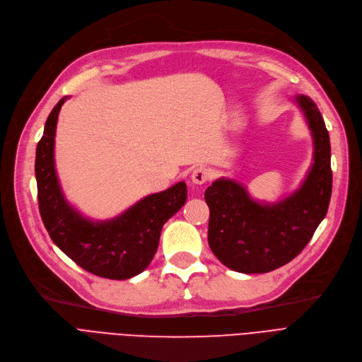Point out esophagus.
I'll return each mask as SVG.
<instances>
[{
	"label": "esophagus",
	"instance_id": "34e87169",
	"mask_svg": "<svg viewBox=\"0 0 362 362\" xmlns=\"http://www.w3.org/2000/svg\"><path fill=\"white\" fill-rule=\"evenodd\" d=\"M192 182L196 184V185H202L205 184L208 180H209V170L204 166L200 168H194L193 172H192V177H190Z\"/></svg>",
	"mask_w": 362,
	"mask_h": 362
}]
</instances>
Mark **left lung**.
I'll list each match as a JSON object with an SVG mask.
<instances>
[{
    "mask_svg": "<svg viewBox=\"0 0 362 362\" xmlns=\"http://www.w3.org/2000/svg\"><path fill=\"white\" fill-rule=\"evenodd\" d=\"M313 138V163L300 189L276 204L255 202L240 182L218 178L205 192L208 242L231 270L267 273L296 258L327 215L331 189V146L324 119L309 96L297 95Z\"/></svg>",
    "mask_w": 362,
    "mask_h": 362,
    "instance_id": "1",
    "label": "left lung"
}]
</instances>
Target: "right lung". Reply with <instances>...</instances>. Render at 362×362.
I'll return each instance as SVG.
<instances>
[{
    "mask_svg": "<svg viewBox=\"0 0 362 362\" xmlns=\"http://www.w3.org/2000/svg\"><path fill=\"white\" fill-rule=\"evenodd\" d=\"M68 98L49 114L35 153V178L41 220L54 245L72 262L96 276L129 279L147 269L157 251L162 227L187 200L184 181L141 199L108 221H90L72 208L54 169L57 115Z\"/></svg>",
    "mask_w": 362,
    "mask_h": 362,
    "instance_id": "add662e5",
    "label": "right lung"
}]
</instances>
